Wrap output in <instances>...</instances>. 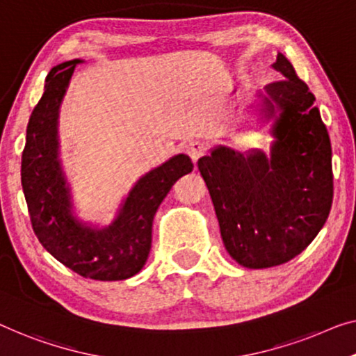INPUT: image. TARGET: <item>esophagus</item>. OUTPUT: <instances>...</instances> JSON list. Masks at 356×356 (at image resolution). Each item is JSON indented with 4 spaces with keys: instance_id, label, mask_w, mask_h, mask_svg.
<instances>
[{
    "instance_id": "34e87169",
    "label": "esophagus",
    "mask_w": 356,
    "mask_h": 356,
    "mask_svg": "<svg viewBox=\"0 0 356 356\" xmlns=\"http://www.w3.org/2000/svg\"><path fill=\"white\" fill-rule=\"evenodd\" d=\"M206 148H208V147H206L203 140H192V142H188L187 147H185V152L188 153V156L192 158V161L196 163L201 156L204 155Z\"/></svg>"
}]
</instances>
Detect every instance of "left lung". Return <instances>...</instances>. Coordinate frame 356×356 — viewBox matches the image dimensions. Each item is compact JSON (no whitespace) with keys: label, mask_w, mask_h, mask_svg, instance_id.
<instances>
[{"label":"left lung","mask_w":356,"mask_h":356,"mask_svg":"<svg viewBox=\"0 0 356 356\" xmlns=\"http://www.w3.org/2000/svg\"><path fill=\"white\" fill-rule=\"evenodd\" d=\"M283 75L257 92L262 123L272 121L270 153L217 145L198 160L222 241L246 268L291 261L315 240L332 204L331 142L315 95L278 52Z\"/></svg>","instance_id":"8db88e82"}]
</instances>
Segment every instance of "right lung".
<instances>
[{
	"label": "right lung",
	"instance_id": "1",
	"mask_svg": "<svg viewBox=\"0 0 356 356\" xmlns=\"http://www.w3.org/2000/svg\"><path fill=\"white\" fill-rule=\"evenodd\" d=\"M78 63H59L47 73L44 92L30 116L22 153V188L31 225L51 256L84 278L120 281L144 267L152 248V227L161 201L192 160L174 155L145 172L121 201L115 219L100 227L75 212L72 187L60 161L59 115Z\"/></svg>",
	"mask_w": 356,
	"mask_h": 356
}]
</instances>
